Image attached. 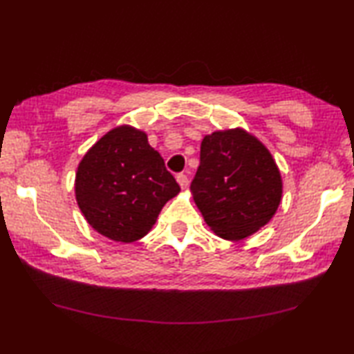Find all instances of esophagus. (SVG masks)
<instances>
[{
	"instance_id": "obj_1",
	"label": "esophagus",
	"mask_w": 354,
	"mask_h": 354,
	"mask_svg": "<svg viewBox=\"0 0 354 354\" xmlns=\"http://www.w3.org/2000/svg\"><path fill=\"white\" fill-rule=\"evenodd\" d=\"M176 180H178V183H179L182 189H187V188H188V185H189V180H188V176H187L185 174H179V175H176Z\"/></svg>"
}]
</instances>
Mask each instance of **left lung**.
Listing matches in <instances>:
<instances>
[{
    "label": "left lung",
    "mask_w": 354,
    "mask_h": 354,
    "mask_svg": "<svg viewBox=\"0 0 354 354\" xmlns=\"http://www.w3.org/2000/svg\"><path fill=\"white\" fill-rule=\"evenodd\" d=\"M191 191L215 234L241 240L273 217L282 198V180L269 150L236 129L204 137Z\"/></svg>",
    "instance_id": "1"
}]
</instances>
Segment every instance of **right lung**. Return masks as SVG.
Segmentation results:
<instances>
[{
    "mask_svg": "<svg viewBox=\"0 0 354 354\" xmlns=\"http://www.w3.org/2000/svg\"><path fill=\"white\" fill-rule=\"evenodd\" d=\"M180 191L146 133L121 126L92 146L78 166L76 201L89 225L114 241L145 237Z\"/></svg>",
    "mask_w": 354,
    "mask_h": 354,
    "instance_id": "add662e5",
    "label": "right lung"
}]
</instances>
